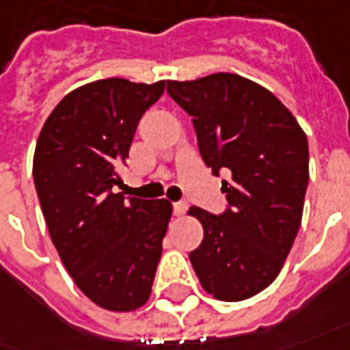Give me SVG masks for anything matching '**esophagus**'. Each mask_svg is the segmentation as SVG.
Returning <instances> with one entry per match:
<instances>
[{"instance_id": "1", "label": "esophagus", "mask_w": 350, "mask_h": 350, "mask_svg": "<svg viewBox=\"0 0 350 350\" xmlns=\"http://www.w3.org/2000/svg\"><path fill=\"white\" fill-rule=\"evenodd\" d=\"M185 211H187V203H185V201H178V203H174V215L176 216L185 215Z\"/></svg>"}]
</instances>
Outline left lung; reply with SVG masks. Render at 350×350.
<instances>
[{"instance_id": "obj_1", "label": "left lung", "mask_w": 350, "mask_h": 350, "mask_svg": "<svg viewBox=\"0 0 350 350\" xmlns=\"http://www.w3.org/2000/svg\"><path fill=\"white\" fill-rule=\"evenodd\" d=\"M166 92L193 118L199 153L222 182L228 208L191 206L205 237L189 260L206 293L235 303L274 282L291 251L308 185V142L291 111L262 85L216 72Z\"/></svg>"}]
</instances>
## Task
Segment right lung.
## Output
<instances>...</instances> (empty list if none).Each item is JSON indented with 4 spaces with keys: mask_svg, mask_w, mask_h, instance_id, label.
<instances>
[{
    "mask_svg": "<svg viewBox=\"0 0 350 350\" xmlns=\"http://www.w3.org/2000/svg\"><path fill=\"white\" fill-rule=\"evenodd\" d=\"M165 84L80 85L51 111L36 144L32 174L51 241L80 291L113 312L147 303L172 216L166 199L113 193L116 166Z\"/></svg>",
    "mask_w": 350,
    "mask_h": 350,
    "instance_id": "1",
    "label": "right lung"
}]
</instances>
